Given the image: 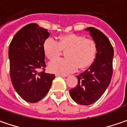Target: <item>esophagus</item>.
<instances>
[{"label":"esophagus","instance_id":"esophagus-1","mask_svg":"<svg viewBox=\"0 0 127 127\" xmlns=\"http://www.w3.org/2000/svg\"><path fill=\"white\" fill-rule=\"evenodd\" d=\"M56 76H61V77H62V78H66V77H67V76H66V75H61V74H56Z\"/></svg>","mask_w":127,"mask_h":127}]
</instances>
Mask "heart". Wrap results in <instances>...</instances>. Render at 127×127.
Here are the masks:
<instances>
[{
	"mask_svg": "<svg viewBox=\"0 0 127 127\" xmlns=\"http://www.w3.org/2000/svg\"><path fill=\"white\" fill-rule=\"evenodd\" d=\"M61 50L66 51V58L50 62L49 68L53 73L66 75L76 71L78 67L83 69L93 64L96 55V44L93 39L76 34L63 35L59 37V42L49 37L43 44L44 53L49 60L56 59Z\"/></svg>",
	"mask_w": 127,
	"mask_h": 127,
	"instance_id": "1",
	"label": "heart"
}]
</instances>
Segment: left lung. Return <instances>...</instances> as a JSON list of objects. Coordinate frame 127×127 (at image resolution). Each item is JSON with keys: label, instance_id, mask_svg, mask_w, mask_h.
Instances as JSON below:
<instances>
[{"label": "left lung", "instance_id": "obj_1", "mask_svg": "<svg viewBox=\"0 0 127 127\" xmlns=\"http://www.w3.org/2000/svg\"><path fill=\"white\" fill-rule=\"evenodd\" d=\"M96 44V56L93 64L78 78V85L69 90L71 98L78 104L89 105L95 103L109 86L112 76L114 49L110 40L99 30L88 27Z\"/></svg>", "mask_w": 127, "mask_h": 127}]
</instances>
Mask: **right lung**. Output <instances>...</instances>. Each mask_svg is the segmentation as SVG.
I'll use <instances>...</instances> for the list:
<instances>
[{"label":"right lung","mask_w":127,"mask_h":127,"mask_svg":"<svg viewBox=\"0 0 127 127\" xmlns=\"http://www.w3.org/2000/svg\"><path fill=\"white\" fill-rule=\"evenodd\" d=\"M50 35L37 24L25 25L9 46L10 75L17 94L28 102H37L47 94L54 74L46 73L43 44ZM40 70H43L41 71Z\"/></svg>","instance_id":"add662e5"}]
</instances>
